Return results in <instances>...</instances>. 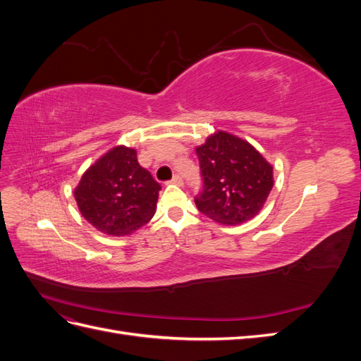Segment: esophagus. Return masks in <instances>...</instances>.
Instances as JSON below:
<instances>
[{
	"label": "esophagus",
	"mask_w": 361,
	"mask_h": 361,
	"mask_svg": "<svg viewBox=\"0 0 361 361\" xmlns=\"http://www.w3.org/2000/svg\"><path fill=\"white\" fill-rule=\"evenodd\" d=\"M169 183H174V185H182V183H183V180H182V178L179 176V174H174L173 179H171V180H169Z\"/></svg>",
	"instance_id": "esophagus-1"
}]
</instances>
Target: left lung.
<instances>
[{"mask_svg":"<svg viewBox=\"0 0 361 361\" xmlns=\"http://www.w3.org/2000/svg\"><path fill=\"white\" fill-rule=\"evenodd\" d=\"M203 180L197 209L221 224H241L257 215L272 188V167L247 141L218 130L195 149Z\"/></svg>","mask_w":361,"mask_h":361,"instance_id":"left-lung-1","label":"left lung"}]
</instances>
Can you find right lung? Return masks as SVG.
Segmentation results:
<instances>
[{
    "label": "right lung",
    "mask_w": 361,
    "mask_h": 361,
    "mask_svg": "<svg viewBox=\"0 0 361 361\" xmlns=\"http://www.w3.org/2000/svg\"><path fill=\"white\" fill-rule=\"evenodd\" d=\"M161 185L137 161V152L114 147L84 173L75 190L82 216L106 235H129L155 214Z\"/></svg>",
    "instance_id": "add662e5"
}]
</instances>
